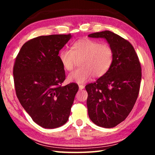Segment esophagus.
<instances>
[{"label": "esophagus", "mask_w": 155, "mask_h": 155, "mask_svg": "<svg viewBox=\"0 0 155 155\" xmlns=\"http://www.w3.org/2000/svg\"><path fill=\"white\" fill-rule=\"evenodd\" d=\"M78 87H79V89L80 90H83V89H84V87H85V86H84L83 85H78Z\"/></svg>", "instance_id": "esophagus-1"}]
</instances>
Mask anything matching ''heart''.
Returning <instances> with one entry per match:
<instances>
[{
    "mask_svg": "<svg viewBox=\"0 0 155 155\" xmlns=\"http://www.w3.org/2000/svg\"><path fill=\"white\" fill-rule=\"evenodd\" d=\"M59 59L65 70L70 71L77 61L81 60V68L70 73V82L84 83L94 75L101 77L107 74L114 61V51L111 46L101 41L84 38L72 44L71 50L62 49Z\"/></svg>",
    "mask_w": 155,
    "mask_h": 155,
    "instance_id": "b5f03b06",
    "label": "heart"
}]
</instances>
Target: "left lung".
I'll use <instances>...</instances> for the list:
<instances>
[{
  "mask_svg": "<svg viewBox=\"0 0 155 155\" xmlns=\"http://www.w3.org/2000/svg\"><path fill=\"white\" fill-rule=\"evenodd\" d=\"M104 38L114 51V61L107 74L85 86L88 115L94 124L113 128L127 118L140 91L141 68L129 41L109 31L90 34Z\"/></svg>",
  "mask_w": 155,
  "mask_h": 155,
  "instance_id": "1",
  "label": "left lung"
}]
</instances>
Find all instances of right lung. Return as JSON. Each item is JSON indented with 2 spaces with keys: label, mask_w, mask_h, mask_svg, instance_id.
Here are the masks:
<instances>
[{
  "label": "right lung",
  "mask_w": 155,
  "mask_h": 155,
  "mask_svg": "<svg viewBox=\"0 0 155 155\" xmlns=\"http://www.w3.org/2000/svg\"><path fill=\"white\" fill-rule=\"evenodd\" d=\"M71 34L39 36L23 44L15 58L13 74L21 105L36 124L54 128L67 122L77 83L62 86L65 78L59 52Z\"/></svg>",
  "instance_id": "1"
}]
</instances>
